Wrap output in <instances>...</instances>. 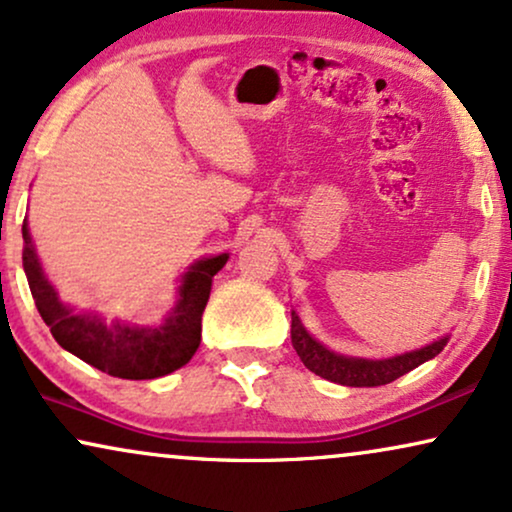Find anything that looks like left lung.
Segmentation results:
<instances>
[{
	"mask_svg": "<svg viewBox=\"0 0 512 512\" xmlns=\"http://www.w3.org/2000/svg\"><path fill=\"white\" fill-rule=\"evenodd\" d=\"M449 338H440V341L426 345V348L414 350V353L390 357V360H360V357H343L331 353L315 341L298 317L291 313V345H294L296 355L313 374L327 378V381L341 383V386L353 388H374L393 383L395 378L407 374V371L416 369L418 364L433 360L435 355L442 353Z\"/></svg>",
	"mask_w": 512,
	"mask_h": 512,
	"instance_id": "1",
	"label": "left lung"
}]
</instances>
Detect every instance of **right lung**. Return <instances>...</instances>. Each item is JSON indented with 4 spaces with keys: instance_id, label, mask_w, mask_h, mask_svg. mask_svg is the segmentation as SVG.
Masks as SVG:
<instances>
[{
    "instance_id": "1",
    "label": "right lung",
    "mask_w": 512,
    "mask_h": 512,
    "mask_svg": "<svg viewBox=\"0 0 512 512\" xmlns=\"http://www.w3.org/2000/svg\"><path fill=\"white\" fill-rule=\"evenodd\" d=\"M23 268L39 315L51 327L61 348L91 367L117 378L143 381L167 376L192 360L202 341V313L209 301L211 280L228 261V254L199 261L185 272L174 313L162 327H129L122 322H103L94 313H75L58 301L44 277L32 247L28 225L23 223Z\"/></svg>"
}]
</instances>
